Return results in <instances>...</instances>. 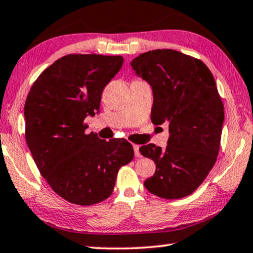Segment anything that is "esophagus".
Wrapping results in <instances>:
<instances>
[{"mask_svg": "<svg viewBox=\"0 0 253 253\" xmlns=\"http://www.w3.org/2000/svg\"><path fill=\"white\" fill-rule=\"evenodd\" d=\"M133 148H134V152H135V156L136 158H141V152H139V145H133Z\"/></svg>", "mask_w": 253, "mask_h": 253, "instance_id": "obj_1", "label": "esophagus"}]
</instances>
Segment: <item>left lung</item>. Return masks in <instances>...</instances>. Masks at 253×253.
Wrapping results in <instances>:
<instances>
[{"label": "left lung", "instance_id": "1", "mask_svg": "<svg viewBox=\"0 0 253 253\" xmlns=\"http://www.w3.org/2000/svg\"><path fill=\"white\" fill-rule=\"evenodd\" d=\"M136 75L153 91L151 120L167 124V147L139 148L154 161L153 177L144 182L158 197L179 199L203 183L217 159L224 106L214 76L200 59L172 49L141 54L130 62Z\"/></svg>", "mask_w": 253, "mask_h": 253}]
</instances>
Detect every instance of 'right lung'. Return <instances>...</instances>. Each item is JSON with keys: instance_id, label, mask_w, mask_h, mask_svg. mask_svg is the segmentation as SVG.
Masks as SVG:
<instances>
[{"instance_id": "1", "label": "right lung", "mask_w": 253, "mask_h": 253, "mask_svg": "<svg viewBox=\"0 0 253 253\" xmlns=\"http://www.w3.org/2000/svg\"><path fill=\"white\" fill-rule=\"evenodd\" d=\"M122 56L71 54L38 76L25 105L26 141L38 170L56 194L81 206L112 194L120 168L134 158L126 139L85 134L84 119L99 112L105 86Z\"/></svg>"}]
</instances>
